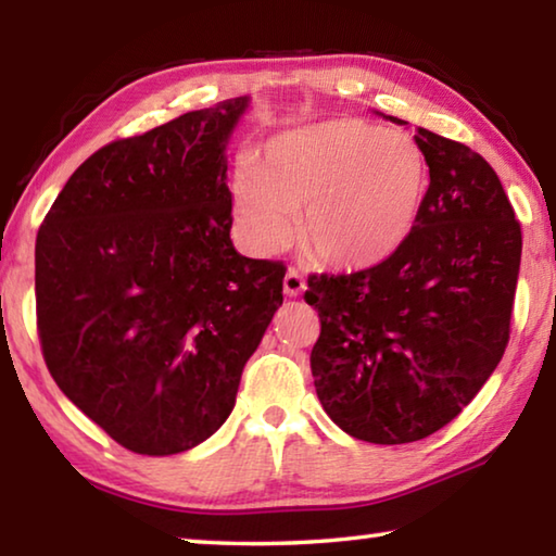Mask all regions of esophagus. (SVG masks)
I'll list each match as a JSON object with an SVG mask.
<instances>
[{
  "label": "esophagus",
  "instance_id": "34e87169",
  "mask_svg": "<svg viewBox=\"0 0 556 556\" xmlns=\"http://www.w3.org/2000/svg\"><path fill=\"white\" fill-rule=\"evenodd\" d=\"M304 289H306V279L301 277L299 269L291 267L285 275V294L299 296V294H304Z\"/></svg>",
  "mask_w": 556,
  "mask_h": 556
}]
</instances>
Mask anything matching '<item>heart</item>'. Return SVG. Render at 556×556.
I'll use <instances>...</instances> for the list:
<instances>
[{
    "label": "heart",
    "instance_id": "1",
    "mask_svg": "<svg viewBox=\"0 0 556 556\" xmlns=\"http://www.w3.org/2000/svg\"><path fill=\"white\" fill-rule=\"evenodd\" d=\"M427 162L409 135L355 117L281 131L262 164L235 178V213L257 250H279L294 235L324 265H378L407 240L427 195Z\"/></svg>",
    "mask_w": 556,
    "mask_h": 556
}]
</instances>
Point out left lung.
Returning a JSON list of instances; mask_svg holds the SVG:
<instances>
[{"label":"left lung","instance_id":"8db88e82","mask_svg":"<svg viewBox=\"0 0 556 556\" xmlns=\"http://www.w3.org/2000/svg\"><path fill=\"white\" fill-rule=\"evenodd\" d=\"M414 142L429 188L407 240L372 267L308 275L304 294L321 318L318 400L345 434L370 444H409L446 427L510 341L522 230L501 178L454 139L417 127Z\"/></svg>","mask_w":556,"mask_h":556}]
</instances>
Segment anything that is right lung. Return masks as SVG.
Wrapping results in <instances>:
<instances>
[{"label":"right lung","mask_w":556,"mask_h":556,"mask_svg":"<svg viewBox=\"0 0 556 556\" xmlns=\"http://www.w3.org/2000/svg\"><path fill=\"white\" fill-rule=\"evenodd\" d=\"M248 98L115 139L36 235V328L61 392L135 454L220 429L281 301L285 262L230 240L225 144Z\"/></svg>","instance_id":"add662e5"}]
</instances>
